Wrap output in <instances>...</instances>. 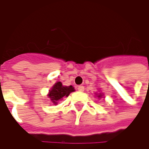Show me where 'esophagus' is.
Masks as SVG:
<instances>
[{
    "label": "esophagus",
    "instance_id": "1",
    "mask_svg": "<svg viewBox=\"0 0 149 149\" xmlns=\"http://www.w3.org/2000/svg\"><path fill=\"white\" fill-rule=\"evenodd\" d=\"M77 90L80 91V92H83L84 90V87L83 85H80L77 87Z\"/></svg>",
    "mask_w": 149,
    "mask_h": 149
}]
</instances>
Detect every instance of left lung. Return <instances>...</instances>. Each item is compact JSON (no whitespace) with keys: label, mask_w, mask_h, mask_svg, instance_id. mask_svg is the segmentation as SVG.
Returning <instances> with one entry per match:
<instances>
[{"label":"left lung","mask_w":149,"mask_h":149,"mask_svg":"<svg viewBox=\"0 0 149 149\" xmlns=\"http://www.w3.org/2000/svg\"><path fill=\"white\" fill-rule=\"evenodd\" d=\"M96 96H97V97H98L99 99H100V98H101V97H104V93H102L100 92V93H96Z\"/></svg>","instance_id":"1"}]
</instances>
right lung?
I'll list each match as a JSON object with an SVG mask.
<instances>
[{
  "label": "right lung",
  "instance_id": "1",
  "mask_svg": "<svg viewBox=\"0 0 149 149\" xmlns=\"http://www.w3.org/2000/svg\"><path fill=\"white\" fill-rule=\"evenodd\" d=\"M74 91V88L72 85L65 86L62 84L61 81H57L56 82L55 84H53V86L49 91L47 97L50 99V101L53 104L56 105L60 100H62L64 97H68L69 94Z\"/></svg>",
  "mask_w": 149,
  "mask_h": 149
}]
</instances>
